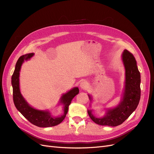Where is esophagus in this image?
Masks as SVG:
<instances>
[{"label":"esophagus","instance_id":"34e87169","mask_svg":"<svg viewBox=\"0 0 154 154\" xmlns=\"http://www.w3.org/2000/svg\"><path fill=\"white\" fill-rule=\"evenodd\" d=\"M80 88L81 89H87L88 88V83L86 81H83L80 83Z\"/></svg>","mask_w":154,"mask_h":154}]
</instances>
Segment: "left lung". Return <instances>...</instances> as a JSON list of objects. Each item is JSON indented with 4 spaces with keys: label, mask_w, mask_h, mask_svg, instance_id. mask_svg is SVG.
<instances>
[{
    "label": "left lung",
    "mask_w": 154,
    "mask_h": 154,
    "mask_svg": "<svg viewBox=\"0 0 154 154\" xmlns=\"http://www.w3.org/2000/svg\"><path fill=\"white\" fill-rule=\"evenodd\" d=\"M121 58L125 69V81L119 103L114 107L105 109V115L101 117H96L93 109L88 110L92 121L101 126L113 127L123 123L136 109L140 100L141 76L136 61L134 56L126 49L122 52ZM88 95L91 103L93 97Z\"/></svg>",
    "instance_id": "8db88e82"
}]
</instances>
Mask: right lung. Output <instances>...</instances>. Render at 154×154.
<instances>
[{
  "label": "right lung",
  "instance_id": "add662e5",
  "mask_svg": "<svg viewBox=\"0 0 154 154\" xmlns=\"http://www.w3.org/2000/svg\"><path fill=\"white\" fill-rule=\"evenodd\" d=\"M34 53H28L21 56L17 61L15 69L11 77V84L13 91V101L17 109L28 121L35 126L41 128L54 126L64 120L72 99L79 94L78 87H75L63 94L60 98L58 105H63V113L59 116H53L49 110H39L32 106L23 96L20 88V73L21 68L25 61L29 60Z\"/></svg>",
  "mask_w": 154,
  "mask_h": 154
}]
</instances>
